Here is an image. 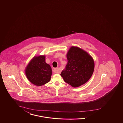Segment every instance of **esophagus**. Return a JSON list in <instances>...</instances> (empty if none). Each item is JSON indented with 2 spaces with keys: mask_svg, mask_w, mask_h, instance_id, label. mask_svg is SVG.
Listing matches in <instances>:
<instances>
[{
  "mask_svg": "<svg viewBox=\"0 0 123 123\" xmlns=\"http://www.w3.org/2000/svg\"><path fill=\"white\" fill-rule=\"evenodd\" d=\"M52 71L55 73H60V69H59V68H53Z\"/></svg>",
  "mask_w": 123,
  "mask_h": 123,
  "instance_id": "obj_1",
  "label": "esophagus"
}]
</instances>
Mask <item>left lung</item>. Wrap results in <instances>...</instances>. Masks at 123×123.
Wrapping results in <instances>:
<instances>
[{"mask_svg":"<svg viewBox=\"0 0 123 123\" xmlns=\"http://www.w3.org/2000/svg\"><path fill=\"white\" fill-rule=\"evenodd\" d=\"M68 63L60 75L64 82L74 87L86 83L93 74L95 64L89 54L77 46H71L67 52Z\"/></svg>","mask_w":123,"mask_h":123,"instance_id":"obj_1","label":"left lung"}]
</instances>
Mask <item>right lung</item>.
<instances>
[{
    "instance_id": "add662e5",
    "label": "right lung",
    "mask_w": 123,
    "mask_h": 123,
    "mask_svg": "<svg viewBox=\"0 0 123 123\" xmlns=\"http://www.w3.org/2000/svg\"><path fill=\"white\" fill-rule=\"evenodd\" d=\"M25 71L28 80L38 86L49 82L52 74L51 68L46 63L44 55L34 56L26 66Z\"/></svg>"
}]
</instances>
